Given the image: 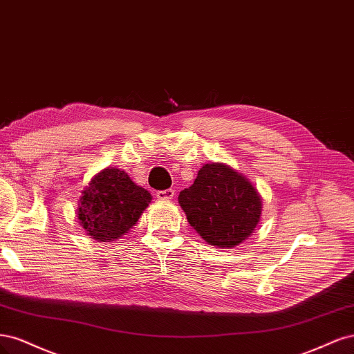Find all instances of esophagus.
<instances>
[{
	"label": "esophagus",
	"instance_id": "esophagus-1",
	"mask_svg": "<svg viewBox=\"0 0 354 354\" xmlns=\"http://www.w3.org/2000/svg\"><path fill=\"white\" fill-rule=\"evenodd\" d=\"M157 198L158 200H172L175 197V189L169 188V189H165V191H157Z\"/></svg>",
	"mask_w": 354,
	"mask_h": 354
}]
</instances>
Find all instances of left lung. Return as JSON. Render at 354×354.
Wrapping results in <instances>:
<instances>
[{"mask_svg":"<svg viewBox=\"0 0 354 354\" xmlns=\"http://www.w3.org/2000/svg\"><path fill=\"white\" fill-rule=\"evenodd\" d=\"M178 201L204 241L219 248L241 244L256 230L261 198L244 175L223 163L204 165Z\"/></svg>","mask_w":354,"mask_h":354,"instance_id":"left-lung-1","label":"left lung"}]
</instances>
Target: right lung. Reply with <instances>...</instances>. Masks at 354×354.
I'll use <instances>...</instances> for the list:
<instances>
[{"instance_id": "obj_1", "label": "right lung", "mask_w": 354, "mask_h": 354, "mask_svg": "<svg viewBox=\"0 0 354 354\" xmlns=\"http://www.w3.org/2000/svg\"><path fill=\"white\" fill-rule=\"evenodd\" d=\"M151 203V194L136 185L124 170L102 169L82 191L76 218L86 235L115 241L127 234Z\"/></svg>"}]
</instances>
